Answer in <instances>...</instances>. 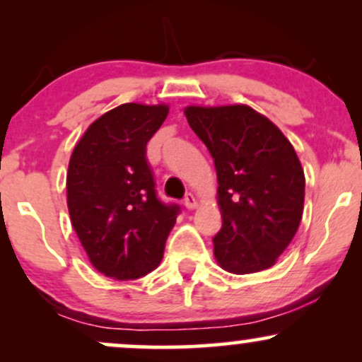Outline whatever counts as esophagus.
I'll use <instances>...</instances> for the list:
<instances>
[{
	"label": "esophagus",
	"mask_w": 362,
	"mask_h": 362,
	"mask_svg": "<svg viewBox=\"0 0 362 362\" xmlns=\"http://www.w3.org/2000/svg\"><path fill=\"white\" fill-rule=\"evenodd\" d=\"M184 206L187 207V209H194L195 206H197V201H195V197H194V194H187L185 197H184Z\"/></svg>",
	"instance_id": "esophagus-1"
}]
</instances>
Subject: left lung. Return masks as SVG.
Masks as SVG:
<instances>
[{"instance_id":"8db88e82","label":"left lung","mask_w":362,"mask_h":362,"mask_svg":"<svg viewBox=\"0 0 362 362\" xmlns=\"http://www.w3.org/2000/svg\"><path fill=\"white\" fill-rule=\"evenodd\" d=\"M185 117L209 149L218 175L221 230L214 257L228 272L276 264L296 235L305 173L279 127L248 105L187 107Z\"/></svg>"}]
</instances>
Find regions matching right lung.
<instances>
[{
	"instance_id": "1",
	"label": "right lung",
	"mask_w": 362,
	"mask_h": 362,
	"mask_svg": "<svg viewBox=\"0 0 362 362\" xmlns=\"http://www.w3.org/2000/svg\"><path fill=\"white\" fill-rule=\"evenodd\" d=\"M167 105L122 103L86 129L69 160L71 224L93 267L119 281L155 271L180 206L158 197L146 144Z\"/></svg>"
}]
</instances>
